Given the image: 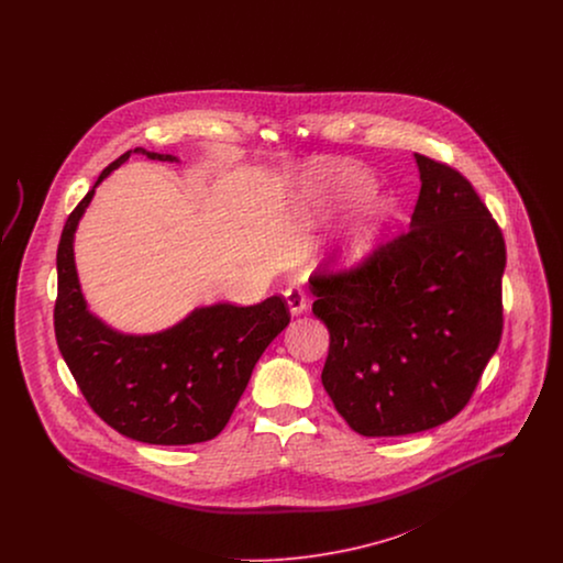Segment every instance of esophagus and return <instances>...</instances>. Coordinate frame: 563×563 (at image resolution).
Segmentation results:
<instances>
[{"label":"esophagus","mask_w":563,"mask_h":563,"mask_svg":"<svg viewBox=\"0 0 563 563\" xmlns=\"http://www.w3.org/2000/svg\"><path fill=\"white\" fill-rule=\"evenodd\" d=\"M285 299H287V306H289V310H291L294 317H299V314L306 310V306H308L306 295H303L301 289H297V287H289V289L285 291Z\"/></svg>","instance_id":"1"}]
</instances>
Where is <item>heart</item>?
Listing matches in <instances>:
<instances>
[{
	"instance_id": "1",
	"label": "heart",
	"mask_w": 563,
	"mask_h": 563,
	"mask_svg": "<svg viewBox=\"0 0 563 563\" xmlns=\"http://www.w3.org/2000/svg\"><path fill=\"white\" fill-rule=\"evenodd\" d=\"M375 181L365 170L335 164V162H317L301 170L295 188V213L324 214L344 209L354 202L365 200L374 191ZM388 214V200L382 196L372 198L356 221L350 225L344 239L335 246V262L340 266H358L363 264L382 234L384 221Z\"/></svg>"
}]
</instances>
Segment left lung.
<instances>
[{"instance_id": "obj_1", "label": "left lung", "mask_w": 563, "mask_h": 563, "mask_svg": "<svg viewBox=\"0 0 563 563\" xmlns=\"http://www.w3.org/2000/svg\"><path fill=\"white\" fill-rule=\"evenodd\" d=\"M407 230L350 274L314 276L322 386L363 437L434 429L468 402L503 335V232L454 168L413 154Z\"/></svg>"}]
</instances>
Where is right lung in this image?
I'll return each instance as SVG.
<instances>
[{"instance_id": "right-lung-1", "label": "right lung", "mask_w": 563, "mask_h": 563, "mask_svg": "<svg viewBox=\"0 0 563 563\" xmlns=\"http://www.w3.org/2000/svg\"><path fill=\"white\" fill-rule=\"evenodd\" d=\"M133 154L181 162L143 147L122 154L69 214L58 251L56 344L97 416L120 434L150 445H191L225 429L255 363L289 324L280 295L253 306L214 301L156 333H122L88 310L74 241L97 188Z\"/></svg>"}]
</instances>
